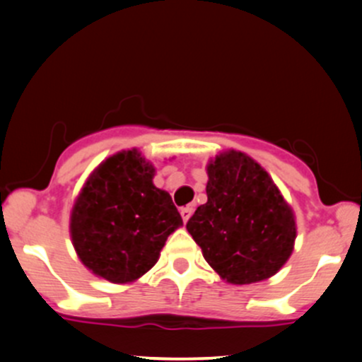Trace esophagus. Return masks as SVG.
<instances>
[{"mask_svg":"<svg viewBox=\"0 0 362 362\" xmlns=\"http://www.w3.org/2000/svg\"><path fill=\"white\" fill-rule=\"evenodd\" d=\"M192 213H194V206H185V207H182L180 214H182V219H184V223L189 221V218H190V216H192Z\"/></svg>","mask_w":362,"mask_h":362,"instance_id":"34e87169","label":"esophagus"}]
</instances>
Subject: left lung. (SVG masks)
<instances>
[{
    "label": "left lung",
    "mask_w": 362,
    "mask_h": 362,
    "mask_svg": "<svg viewBox=\"0 0 362 362\" xmlns=\"http://www.w3.org/2000/svg\"><path fill=\"white\" fill-rule=\"evenodd\" d=\"M207 177V202L187 221L206 262L230 284L272 277L294 248L291 206L271 175L242 151L219 153Z\"/></svg>",
    "instance_id": "obj_1"
}]
</instances>
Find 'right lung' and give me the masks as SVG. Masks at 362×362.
<instances>
[{"instance_id":"add662e5","label":"right lung","mask_w":362,"mask_h":362,"mask_svg":"<svg viewBox=\"0 0 362 362\" xmlns=\"http://www.w3.org/2000/svg\"><path fill=\"white\" fill-rule=\"evenodd\" d=\"M155 167L138 149L107 158L76 197L69 233L73 247L95 276L126 284L160 259L182 216L168 192L153 184Z\"/></svg>"}]
</instances>
